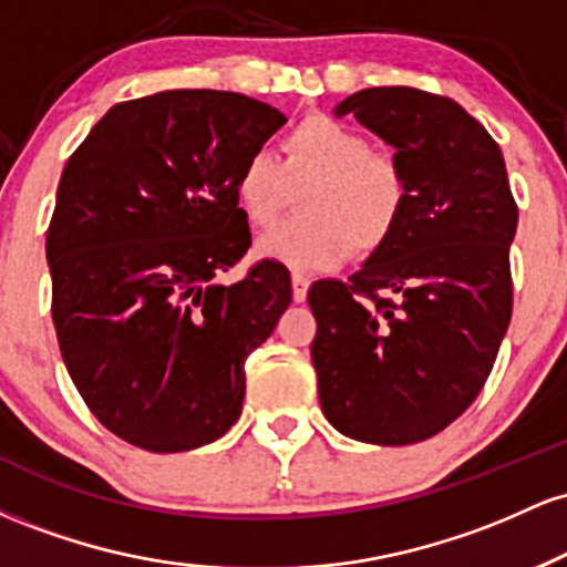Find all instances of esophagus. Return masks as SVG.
<instances>
[{
	"label": "esophagus",
	"instance_id": "esophagus-1",
	"mask_svg": "<svg viewBox=\"0 0 567 567\" xmlns=\"http://www.w3.org/2000/svg\"><path fill=\"white\" fill-rule=\"evenodd\" d=\"M290 285H292V301L296 303L306 301V292H309V279H306L303 275H292Z\"/></svg>",
	"mask_w": 567,
	"mask_h": 567
}]
</instances>
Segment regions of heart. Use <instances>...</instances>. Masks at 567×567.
<instances>
[{
    "mask_svg": "<svg viewBox=\"0 0 567 567\" xmlns=\"http://www.w3.org/2000/svg\"><path fill=\"white\" fill-rule=\"evenodd\" d=\"M282 162L271 152L247 154L234 178V199L247 224L269 226L290 205L301 216L261 234L256 256L292 271H328L357 256H373L400 226L408 178L400 162L328 114H311L290 130Z\"/></svg>",
    "mask_w": 567,
    "mask_h": 567,
    "instance_id": "obj_1",
    "label": "heart"
}]
</instances>
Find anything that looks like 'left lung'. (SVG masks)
I'll use <instances>...</instances> for the list:
<instances>
[{"instance_id":"left-lung-1","label":"left lung","mask_w":567,"mask_h":567,"mask_svg":"<svg viewBox=\"0 0 567 567\" xmlns=\"http://www.w3.org/2000/svg\"><path fill=\"white\" fill-rule=\"evenodd\" d=\"M394 148L408 205L394 237L309 288L324 419L370 445H413L453 424L491 375L512 320L517 205L504 154L451 97L368 87L333 109Z\"/></svg>"}]
</instances>
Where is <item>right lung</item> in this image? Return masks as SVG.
<instances>
[{
  "label": "right lung",
  "mask_w": 567,
  "mask_h": 567,
  "mask_svg": "<svg viewBox=\"0 0 567 567\" xmlns=\"http://www.w3.org/2000/svg\"><path fill=\"white\" fill-rule=\"evenodd\" d=\"M285 114L218 90L116 103L71 154L48 229L53 322L76 392L109 432L152 453L224 437L245 400V360L292 288L250 247L234 178Z\"/></svg>",
  "instance_id": "right-lung-1"
}]
</instances>
